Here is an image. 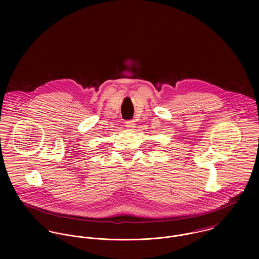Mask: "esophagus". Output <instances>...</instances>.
Returning a JSON list of instances; mask_svg holds the SVG:
<instances>
[{
  "mask_svg": "<svg viewBox=\"0 0 259 259\" xmlns=\"http://www.w3.org/2000/svg\"><path fill=\"white\" fill-rule=\"evenodd\" d=\"M136 123H135V121H133V120H128V121H126V123H125V126H126V128L127 130H130V131H132V130H134L136 126Z\"/></svg>",
  "mask_w": 259,
  "mask_h": 259,
  "instance_id": "obj_1",
  "label": "esophagus"
}]
</instances>
